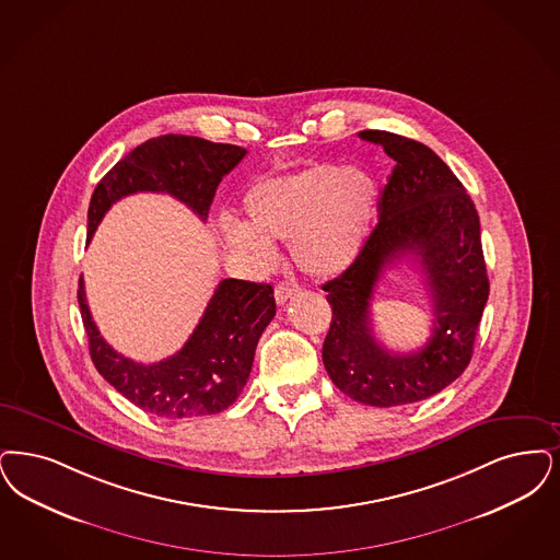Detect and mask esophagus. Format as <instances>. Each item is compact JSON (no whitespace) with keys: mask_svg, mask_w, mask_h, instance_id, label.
Wrapping results in <instances>:
<instances>
[{"mask_svg":"<svg viewBox=\"0 0 560 560\" xmlns=\"http://www.w3.org/2000/svg\"><path fill=\"white\" fill-rule=\"evenodd\" d=\"M293 293H298L295 283H279L275 288V300H277V304H285Z\"/></svg>","mask_w":560,"mask_h":560,"instance_id":"34e87169","label":"esophagus"}]
</instances>
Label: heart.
I'll return each instance as SVG.
<instances>
[{"instance_id": "heart-1", "label": "heart", "mask_w": 560, "mask_h": 560, "mask_svg": "<svg viewBox=\"0 0 560 560\" xmlns=\"http://www.w3.org/2000/svg\"><path fill=\"white\" fill-rule=\"evenodd\" d=\"M377 198L364 168L318 162L252 185L242 203L246 224H224V242L258 265H269L272 242H290L298 269L334 277L359 256Z\"/></svg>"}]
</instances>
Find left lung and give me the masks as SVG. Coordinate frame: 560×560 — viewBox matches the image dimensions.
Segmentation results:
<instances>
[{
    "label": "left lung",
    "mask_w": 560,
    "mask_h": 560,
    "mask_svg": "<svg viewBox=\"0 0 560 560\" xmlns=\"http://www.w3.org/2000/svg\"><path fill=\"white\" fill-rule=\"evenodd\" d=\"M396 166L380 198L381 219L354 262L327 281L334 311L323 362L357 402L400 406L442 392L463 375L490 295L479 214L463 183L431 148L387 131H360ZM412 255L434 300V334L415 353L387 351L372 336L368 308L385 266Z\"/></svg>",
    "instance_id": "obj_1"
}]
</instances>
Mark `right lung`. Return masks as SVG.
<instances>
[{
    "label": "right lung",
    "mask_w": 560,
    "mask_h": 560,
    "mask_svg": "<svg viewBox=\"0 0 560 560\" xmlns=\"http://www.w3.org/2000/svg\"><path fill=\"white\" fill-rule=\"evenodd\" d=\"M246 154L240 145L191 135L148 139L97 183L88 212L90 240L114 201L139 191L168 194L206 221L219 183ZM77 298L90 337L91 360L100 375L129 402L164 419L217 415L235 402L249 377L258 339L277 311L269 283L223 279L179 352L141 364L118 354L100 336L83 277Z\"/></svg>",
    "instance_id": "add662e5"
}]
</instances>
